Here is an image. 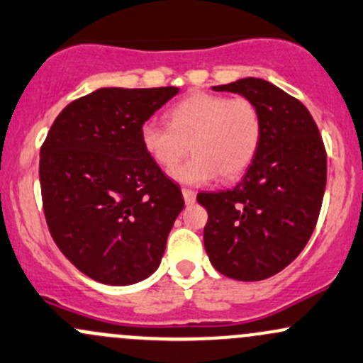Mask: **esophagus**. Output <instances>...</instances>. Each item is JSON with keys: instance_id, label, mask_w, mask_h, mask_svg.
<instances>
[{"instance_id": "34e87169", "label": "esophagus", "mask_w": 363, "mask_h": 363, "mask_svg": "<svg viewBox=\"0 0 363 363\" xmlns=\"http://www.w3.org/2000/svg\"><path fill=\"white\" fill-rule=\"evenodd\" d=\"M182 194L183 199H185V204H194V202H196V192H194V190L183 189Z\"/></svg>"}]
</instances>
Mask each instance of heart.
Instances as JSON below:
<instances>
[{
	"instance_id": "b5f03b06",
	"label": "heart",
	"mask_w": 363,
	"mask_h": 363,
	"mask_svg": "<svg viewBox=\"0 0 363 363\" xmlns=\"http://www.w3.org/2000/svg\"><path fill=\"white\" fill-rule=\"evenodd\" d=\"M263 119L252 100L197 91L169 111V124L147 119L140 138L161 167H173L190 149L194 155L171 171L185 185H204L220 174L233 180L245 173L258 154Z\"/></svg>"
}]
</instances>
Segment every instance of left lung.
<instances>
[{
	"instance_id": "left-lung-1",
	"label": "left lung",
	"mask_w": 363,
	"mask_h": 363,
	"mask_svg": "<svg viewBox=\"0 0 363 363\" xmlns=\"http://www.w3.org/2000/svg\"><path fill=\"white\" fill-rule=\"evenodd\" d=\"M213 89L252 100L263 119L258 154L242 180L197 196L208 211L211 264L230 279L255 282L284 270L310 240L325 192V147L305 105L275 84L244 77Z\"/></svg>"
}]
</instances>
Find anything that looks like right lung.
Wrapping results in <instances>:
<instances>
[{"mask_svg": "<svg viewBox=\"0 0 363 363\" xmlns=\"http://www.w3.org/2000/svg\"><path fill=\"white\" fill-rule=\"evenodd\" d=\"M178 88H100L57 116L40 152L43 211L89 279L130 286L157 270L183 201L140 138Z\"/></svg>", "mask_w": 363, "mask_h": 363, "instance_id": "add662e5", "label": "right lung"}]
</instances>
